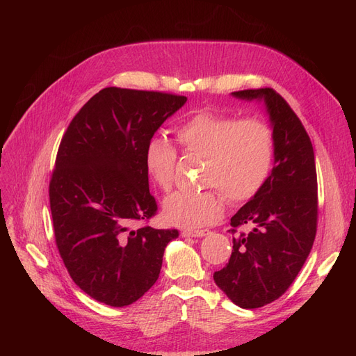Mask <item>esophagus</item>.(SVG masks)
<instances>
[{
	"label": "esophagus",
	"mask_w": 356,
	"mask_h": 356,
	"mask_svg": "<svg viewBox=\"0 0 356 356\" xmlns=\"http://www.w3.org/2000/svg\"><path fill=\"white\" fill-rule=\"evenodd\" d=\"M208 233H209L208 230H197V232L184 230L181 234H182V238H203V236H207Z\"/></svg>",
	"instance_id": "esophagus-1"
}]
</instances>
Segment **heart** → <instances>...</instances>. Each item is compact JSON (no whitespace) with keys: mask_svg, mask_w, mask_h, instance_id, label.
<instances>
[{"mask_svg":"<svg viewBox=\"0 0 356 356\" xmlns=\"http://www.w3.org/2000/svg\"><path fill=\"white\" fill-rule=\"evenodd\" d=\"M177 141L186 154L203 157L202 182L242 202L261 188L272 169L273 134L257 118H236L199 111L175 126ZM177 152L165 138L154 136L144 152V168L153 184L169 190L174 181ZM224 209L221 193L175 191L163 200V218L178 227L199 229L217 221Z\"/></svg>","mask_w":356,"mask_h":356,"instance_id":"heart-1","label":"heart"}]
</instances>
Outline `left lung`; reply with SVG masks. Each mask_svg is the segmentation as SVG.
Masks as SVG:
<instances>
[{"label":"left lung","instance_id":"obj_1","mask_svg":"<svg viewBox=\"0 0 356 356\" xmlns=\"http://www.w3.org/2000/svg\"><path fill=\"white\" fill-rule=\"evenodd\" d=\"M242 101L261 102L273 134V168L261 188L236 212L227 266L213 281L236 306L257 309L277 300L294 282L312 250L318 220L315 154L300 118L273 89L232 93Z\"/></svg>","mask_w":356,"mask_h":356}]
</instances>
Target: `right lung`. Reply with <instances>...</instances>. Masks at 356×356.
<instances>
[{
  "label": "right lung",
  "instance_id": "right-lung-1",
  "mask_svg": "<svg viewBox=\"0 0 356 356\" xmlns=\"http://www.w3.org/2000/svg\"><path fill=\"white\" fill-rule=\"evenodd\" d=\"M186 96L105 88L63 135L49 196L59 254L72 281L96 301L132 305L160 275L178 230L132 229L157 211L144 152Z\"/></svg>",
  "mask_w": 356,
  "mask_h": 356
}]
</instances>
